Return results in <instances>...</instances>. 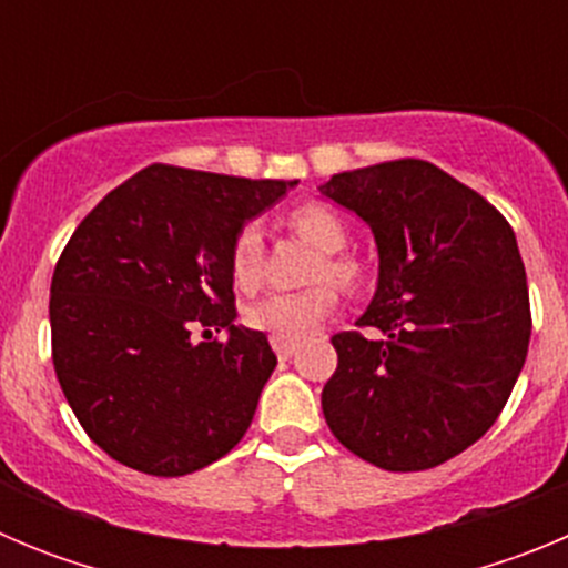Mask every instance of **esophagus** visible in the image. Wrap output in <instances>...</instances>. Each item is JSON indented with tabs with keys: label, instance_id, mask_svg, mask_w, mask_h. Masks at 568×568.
Wrapping results in <instances>:
<instances>
[{
	"label": "esophagus",
	"instance_id": "obj_1",
	"mask_svg": "<svg viewBox=\"0 0 568 568\" xmlns=\"http://www.w3.org/2000/svg\"><path fill=\"white\" fill-rule=\"evenodd\" d=\"M270 344H273V349L278 358H290V355H295V349L301 346L298 341H293V338H270Z\"/></svg>",
	"mask_w": 568,
	"mask_h": 568
}]
</instances>
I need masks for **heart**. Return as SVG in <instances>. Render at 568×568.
I'll use <instances>...</instances> for the list:
<instances>
[{"label":"heart","instance_id":"b5f03b06","mask_svg":"<svg viewBox=\"0 0 568 568\" xmlns=\"http://www.w3.org/2000/svg\"><path fill=\"white\" fill-rule=\"evenodd\" d=\"M290 230L313 241L315 247L324 250V258L318 261L313 284L298 293H273L258 298L244 310V321L250 329L267 333L273 338H301L313 333L321 321L335 313L338 307V290L326 281H335L338 287L355 290L361 284V264L341 250L346 247V224L329 204L307 202L298 204L287 215ZM264 261H267V247H264V233L255 222H247L235 233L233 247H230V275L235 287L253 293L264 278Z\"/></svg>","mask_w":568,"mask_h":568}]
</instances>
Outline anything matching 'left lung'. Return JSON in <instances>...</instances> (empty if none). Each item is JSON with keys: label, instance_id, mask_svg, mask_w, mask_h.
I'll list each match as a JSON object with an SVG mask.
<instances>
[{"label": "left lung", "instance_id": "obj_1", "mask_svg": "<svg viewBox=\"0 0 568 568\" xmlns=\"http://www.w3.org/2000/svg\"><path fill=\"white\" fill-rule=\"evenodd\" d=\"M321 193L369 224L378 290L333 335L321 393L335 438L386 471L433 469L489 433L524 369L529 287L509 222L420 159L333 175Z\"/></svg>", "mask_w": 568, "mask_h": 568}]
</instances>
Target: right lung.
I'll return each instance as SVG.
<instances>
[{
	"label": "right lung",
	"mask_w": 568,
	"mask_h": 568,
	"mask_svg": "<svg viewBox=\"0 0 568 568\" xmlns=\"http://www.w3.org/2000/svg\"><path fill=\"white\" fill-rule=\"evenodd\" d=\"M293 184L150 164L70 235L50 281L53 369L113 460L179 478L244 438L278 361L267 335L235 327L230 247Z\"/></svg>",
	"instance_id": "1"
}]
</instances>
